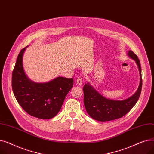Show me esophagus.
Returning <instances> with one entry per match:
<instances>
[{"label": "esophagus", "mask_w": 154, "mask_h": 154, "mask_svg": "<svg viewBox=\"0 0 154 154\" xmlns=\"http://www.w3.org/2000/svg\"><path fill=\"white\" fill-rule=\"evenodd\" d=\"M76 82H77V84L79 85H82V78H81V77H78V78L77 79Z\"/></svg>", "instance_id": "obj_1"}]
</instances>
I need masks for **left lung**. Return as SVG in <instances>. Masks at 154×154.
I'll return each mask as SVG.
<instances>
[{
    "label": "left lung",
    "instance_id": "obj_1",
    "mask_svg": "<svg viewBox=\"0 0 154 154\" xmlns=\"http://www.w3.org/2000/svg\"><path fill=\"white\" fill-rule=\"evenodd\" d=\"M127 55L135 62L138 67L140 74L138 88L130 97L118 100L105 97L97 91L89 82L85 84L83 88L84 103L87 114L93 119L106 122L121 118L127 114L138 101L142 86L140 61L137 56L131 50L128 51Z\"/></svg>",
    "mask_w": 154,
    "mask_h": 154
}]
</instances>
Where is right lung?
Listing matches in <instances>:
<instances>
[{"label":"right lung","instance_id":"add662e5","mask_svg":"<svg viewBox=\"0 0 154 154\" xmlns=\"http://www.w3.org/2000/svg\"><path fill=\"white\" fill-rule=\"evenodd\" d=\"M27 47L22 49L17 57L12 72V91L19 104L29 115L50 119L59 112L65 98L73 87L74 80L57 77L44 83L32 81L23 66V57Z\"/></svg>","mask_w":154,"mask_h":154}]
</instances>
